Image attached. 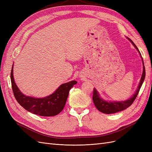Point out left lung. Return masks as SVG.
I'll list each match as a JSON object with an SVG mask.
<instances>
[{"label":"left lung","instance_id":"1","mask_svg":"<svg viewBox=\"0 0 152 152\" xmlns=\"http://www.w3.org/2000/svg\"><path fill=\"white\" fill-rule=\"evenodd\" d=\"M127 38L128 39V40H130V42L133 45H134V48L137 50V51L139 52L142 59L143 68H142V76L141 78L140 84L138 87H137V89L135 92V93L133 94L129 99H128L126 101H122V102H107V101H105L100 97L98 91H96V89H94L93 91V100L94 104L95 105V107H96V108H97L99 111H100L101 112H102L103 113L111 114V113H117L118 112L122 111V110L126 109L129 107H130V106L132 104V103L134 102L135 99L136 98L137 94L139 93L141 87L142 83H143L144 80H145V68L144 63H143V59L142 58L141 54L140 52L139 49H137V46L134 44V43L130 39H129L128 37Z\"/></svg>","mask_w":152,"mask_h":152}]
</instances>
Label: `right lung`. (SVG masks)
Here are the masks:
<instances>
[{
	"label": "right lung",
	"mask_w": 152,
	"mask_h": 152,
	"mask_svg": "<svg viewBox=\"0 0 152 152\" xmlns=\"http://www.w3.org/2000/svg\"><path fill=\"white\" fill-rule=\"evenodd\" d=\"M11 80L14 95L21 107L32 113L44 117L55 116L60 113L65 107L69 91L77 84L72 80L63 84L56 91L45 98H37L23 94L16 84L13 77V65L11 72Z\"/></svg>",
	"instance_id": "obj_1"
}]
</instances>
